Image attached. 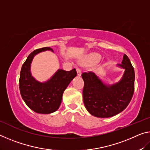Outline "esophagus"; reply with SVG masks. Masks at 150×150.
I'll return each instance as SVG.
<instances>
[{"instance_id":"esophagus-1","label":"esophagus","mask_w":150,"mask_h":150,"mask_svg":"<svg viewBox=\"0 0 150 150\" xmlns=\"http://www.w3.org/2000/svg\"><path fill=\"white\" fill-rule=\"evenodd\" d=\"M77 75L79 76H81V70L79 67H77Z\"/></svg>"}]
</instances>
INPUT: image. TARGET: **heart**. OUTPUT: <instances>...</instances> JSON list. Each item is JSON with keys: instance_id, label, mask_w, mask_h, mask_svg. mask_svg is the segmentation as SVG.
<instances>
[{"instance_id": "heart-1", "label": "heart", "mask_w": 150, "mask_h": 150, "mask_svg": "<svg viewBox=\"0 0 150 150\" xmlns=\"http://www.w3.org/2000/svg\"><path fill=\"white\" fill-rule=\"evenodd\" d=\"M100 59V56L98 54H93L91 55V59L95 62H97Z\"/></svg>"}]
</instances>
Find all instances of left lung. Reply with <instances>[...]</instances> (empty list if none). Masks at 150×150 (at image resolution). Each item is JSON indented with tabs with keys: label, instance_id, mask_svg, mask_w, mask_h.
<instances>
[{
	"label": "left lung",
	"instance_id": "1",
	"mask_svg": "<svg viewBox=\"0 0 150 150\" xmlns=\"http://www.w3.org/2000/svg\"><path fill=\"white\" fill-rule=\"evenodd\" d=\"M120 67L125 72L120 82L113 85L103 84L93 72H84L83 102L91 115L98 118H108L118 115L125 109L132 98L134 91V67L126 54Z\"/></svg>",
	"mask_w": 150,
	"mask_h": 150
}]
</instances>
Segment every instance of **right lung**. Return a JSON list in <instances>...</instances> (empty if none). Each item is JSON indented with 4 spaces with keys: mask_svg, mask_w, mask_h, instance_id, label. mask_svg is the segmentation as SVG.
I'll list each match as a JSON object with an SVG mask.
<instances>
[{
    "mask_svg": "<svg viewBox=\"0 0 150 150\" xmlns=\"http://www.w3.org/2000/svg\"><path fill=\"white\" fill-rule=\"evenodd\" d=\"M45 50L53 49L50 47L40 48L28 55L22 66L19 79L22 98L31 110L39 114H50L59 108L63 92L77 74L75 69L69 71L59 69L47 82L42 83L35 81L30 73V64L35 54Z\"/></svg>",
    "mask_w": 150,
    "mask_h": 150,
    "instance_id": "right-lung-1",
    "label": "right lung"
}]
</instances>
